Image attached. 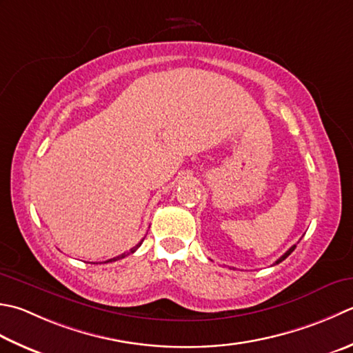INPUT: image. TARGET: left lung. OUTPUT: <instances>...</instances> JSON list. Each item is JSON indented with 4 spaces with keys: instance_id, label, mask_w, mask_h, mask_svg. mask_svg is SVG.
<instances>
[{
    "instance_id": "1",
    "label": "left lung",
    "mask_w": 353,
    "mask_h": 353,
    "mask_svg": "<svg viewBox=\"0 0 353 353\" xmlns=\"http://www.w3.org/2000/svg\"><path fill=\"white\" fill-rule=\"evenodd\" d=\"M295 248H296V245H294V246H291V248H289V250H288V251H286L285 254H283V255H281V257H280V259H279L277 261H275V265H279V263H281V261H283V260H285L286 257H289V255H291V252H292V251L295 250Z\"/></svg>"
}]
</instances>
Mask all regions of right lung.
<instances>
[{
	"instance_id": "right-lung-1",
	"label": "right lung",
	"mask_w": 353,
	"mask_h": 353,
	"mask_svg": "<svg viewBox=\"0 0 353 353\" xmlns=\"http://www.w3.org/2000/svg\"><path fill=\"white\" fill-rule=\"evenodd\" d=\"M142 241L143 240H141L139 241V243H137L134 248H131V250H130V252H127V254H121L119 255V257H114V259H110V260H107V261H103V263H110V261H116V260H119V259H123V257H125V255H128V254H133L136 250H137V248H139L141 245H142Z\"/></svg>"
}]
</instances>
